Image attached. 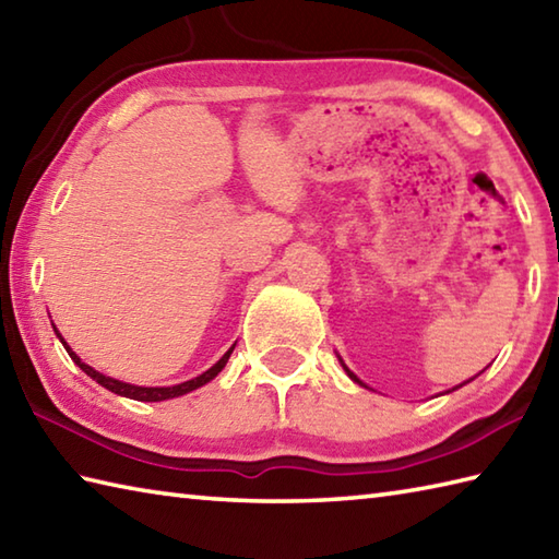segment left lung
Instances as JSON below:
<instances>
[{
  "mask_svg": "<svg viewBox=\"0 0 559 559\" xmlns=\"http://www.w3.org/2000/svg\"><path fill=\"white\" fill-rule=\"evenodd\" d=\"M344 368H346V366H344ZM346 373H348V378H352V380H356V382H358V385H364V382H360V380H358V378H356V376H354V373H352V370H348V368H346ZM467 382H469V380H467ZM457 388H461V385H457Z\"/></svg>",
  "mask_w": 559,
  "mask_h": 559,
  "instance_id": "8db88e82",
  "label": "left lung"
}]
</instances>
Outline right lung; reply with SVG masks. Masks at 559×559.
<instances>
[{"label":"right lung","instance_id":"1","mask_svg":"<svg viewBox=\"0 0 559 559\" xmlns=\"http://www.w3.org/2000/svg\"><path fill=\"white\" fill-rule=\"evenodd\" d=\"M52 330H55V326H52ZM55 332H58V330H55ZM58 336H60V334H58ZM60 342H62V336H60ZM62 346L68 348V354H70V358L74 360V364L80 366L86 376L94 378V380L98 382V385L106 388V390H111V392H116V395H120V397H130V400H138V402H162V400H171V397L186 395V392H191V390H195V388L205 385V382H211V380L225 368L227 358H229V354H233V348H235V346L229 348V352H227L221 360H217V364H215L213 368H207L203 376L193 378V380H186V382H181V385H171V388H138V385H128V382H120V380H114V378H108V376L96 373V370H94L92 366L82 364L80 356H76L68 344L62 342Z\"/></svg>","mask_w":559,"mask_h":559}]
</instances>
